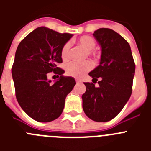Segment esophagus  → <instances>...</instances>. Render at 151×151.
<instances>
[{
  "label": "esophagus",
  "instance_id": "esophagus-1",
  "mask_svg": "<svg viewBox=\"0 0 151 151\" xmlns=\"http://www.w3.org/2000/svg\"><path fill=\"white\" fill-rule=\"evenodd\" d=\"M76 83H81L82 81H81L80 79H76Z\"/></svg>",
  "mask_w": 151,
  "mask_h": 151
}]
</instances>
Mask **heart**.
Returning a JSON list of instances; mask_svg holds the SVG:
<instances>
[{"label":"heart","mask_w":151,"mask_h":151,"mask_svg":"<svg viewBox=\"0 0 151 151\" xmlns=\"http://www.w3.org/2000/svg\"><path fill=\"white\" fill-rule=\"evenodd\" d=\"M78 45L83 47L88 56L93 57H97V54L94 51V49L96 47V41L94 38L89 35H83L76 40ZM69 50H70V44L69 42L66 43L63 46L61 49V57L63 60H66L69 59ZM92 63L89 60L84 61V62H73L69 63L66 65V73L68 76H70L80 78L83 76L87 72L90 71L92 69Z\"/></svg>","instance_id":"obj_1"}]
</instances>
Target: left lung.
I'll use <instances>...</instances> for the list:
<instances>
[{
    "label": "left lung",
    "instance_id": "8db88e82",
    "mask_svg": "<svg viewBox=\"0 0 151 151\" xmlns=\"http://www.w3.org/2000/svg\"><path fill=\"white\" fill-rule=\"evenodd\" d=\"M101 47L99 66L88 73L99 86L85 82L82 107L95 122H108L120 113L132 91L135 64L129 44L115 31L106 28L93 34ZM96 81L94 82L93 80Z\"/></svg>",
    "mask_w": 151,
    "mask_h": 151
}]
</instances>
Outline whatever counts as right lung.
<instances>
[{
    "mask_svg": "<svg viewBox=\"0 0 151 151\" xmlns=\"http://www.w3.org/2000/svg\"><path fill=\"white\" fill-rule=\"evenodd\" d=\"M46 27H38L22 40L12 67L16 97L28 116L41 122L61 115L65 99L76 85L73 77L63 76L57 64L63 62L61 49L73 37ZM54 71L59 78L54 83L47 79Z\"/></svg>",
    "mask_w": 151,
    "mask_h": 151,
    "instance_id": "add662e5",
    "label": "right lung"
}]
</instances>
